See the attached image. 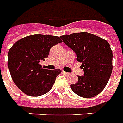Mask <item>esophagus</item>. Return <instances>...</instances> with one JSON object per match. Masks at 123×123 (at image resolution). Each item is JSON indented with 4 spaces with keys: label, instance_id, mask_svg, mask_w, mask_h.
Returning a JSON list of instances; mask_svg holds the SVG:
<instances>
[{
    "label": "esophagus",
    "instance_id": "34e87169",
    "mask_svg": "<svg viewBox=\"0 0 123 123\" xmlns=\"http://www.w3.org/2000/svg\"><path fill=\"white\" fill-rule=\"evenodd\" d=\"M62 73L63 74H64V75H69V73H68V72H64V71H62Z\"/></svg>",
    "mask_w": 123,
    "mask_h": 123
}]
</instances>
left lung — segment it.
Returning a JSON list of instances; mask_svg holds the SVG:
<instances>
[{
  "instance_id": "left-lung-1",
  "label": "left lung",
  "mask_w": 123,
  "mask_h": 123,
  "mask_svg": "<svg viewBox=\"0 0 123 123\" xmlns=\"http://www.w3.org/2000/svg\"><path fill=\"white\" fill-rule=\"evenodd\" d=\"M63 42L77 55L81 62L83 75H78V82L70 85L78 96L92 98L103 91L113 69V53L108 42L88 32L73 33L60 36Z\"/></svg>"
}]
</instances>
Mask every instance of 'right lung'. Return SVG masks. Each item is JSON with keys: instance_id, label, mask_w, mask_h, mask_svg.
Segmentation results:
<instances>
[{"instance_id": "add662e5", "label": "right lung", "mask_w": 123, "mask_h": 123, "mask_svg": "<svg viewBox=\"0 0 123 123\" xmlns=\"http://www.w3.org/2000/svg\"><path fill=\"white\" fill-rule=\"evenodd\" d=\"M62 40L58 36L34 34L16 42L8 51V66L17 87L29 96H41L52 88L61 70H48L41 61L48 57L50 49Z\"/></svg>"}]
</instances>
